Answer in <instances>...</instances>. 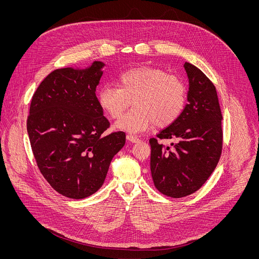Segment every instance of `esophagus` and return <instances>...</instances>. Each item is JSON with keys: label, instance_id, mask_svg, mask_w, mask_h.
I'll use <instances>...</instances> for the list:
<instances>
[{"label": "esophagus", "instance_id": "1", "mask_svg": "<svg viewBox=\"0 0 259 259\" xmlns=\"http://www.w3.org/2000/svg\"><path fill=\"white\" fill-rule=\"evenodd\" d=\"M126 138H127V140H129V141H131V142H133V143H135V142H138V141H139V138H138L137 136H135V135L131 134V133H128V134H127V136H126Z\"/></svg>", "mask_w": 259, "mask_h": 259}]
</instances>
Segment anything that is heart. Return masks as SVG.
I'll return each instance as SVG.
<instances>
[{
	"mask_svg": "<svg viewBox=\"0 0 259 259\" xmlns=\"http://www.w3.org/2000/svg\"><path fill=\"white\" fill-rule=\"evenodd\" d=\"M118 87L103 85L98 92V103L110 118L122 116L116 128L139 133L156 125L166 127L182 113L187 103V87L183 81L165 69L138 66L123 71L117 78Z\"/></svg>",
	"mask_w": 259,
	"mask_h": 259,
	"instance_id": "heart-1",
	"label": "heart"
}]
</instances>
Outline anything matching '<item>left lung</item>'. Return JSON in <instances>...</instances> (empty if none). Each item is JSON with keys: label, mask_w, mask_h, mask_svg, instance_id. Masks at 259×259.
I'll use <instances>...</instances> for the list:
<instances>
[{"label": "left lung", "mask_w": 259, "mask_h": 259, "mask_svg": "<svg viewBox=\"0 0 259 259\" xmlns=\"http://www.w3.org/2000/svg\"><path fill=\"white\" fill-rule=\"evenodd\" d=\"M188 103L180 116L161 130L159 139L177 140L172 149L151 138V171L156 189L165 196L194 194L207 181L223 151V115L213 83L190 62Z\"/></svg>", "instance_id": "1"}]
</instances>
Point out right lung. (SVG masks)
Returning a JSON list of instances; mask_svg holds the SVG:
<instances>
[{
  "mask_svg": "<svg viewBox=\"0 0 259 259\" xmlns=\"http://www.w3.org/2000/svg\"><path fill=\"white\" fill-rule=\"evenodd\" d=\"M104 63L85 69L58 68L32 95L26 127L40 172L60 195L84 199L103 184L124 132L104 135L109 127L95 91Z\"/></svg>",
  "mask_w": 259,
  "mask_h": 259,
  "instance_id": "add662e5",
  "label": "right lung"
}]
</instances>
